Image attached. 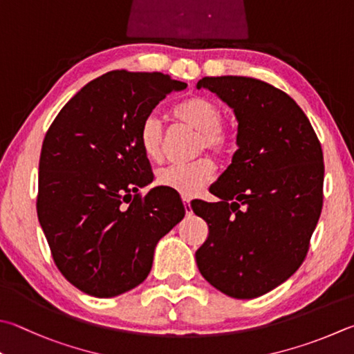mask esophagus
I'll return each instance as SVG.
<instances>
[{
    "instance_id": "obj_1",
    "label": "esophagus",
    "mask_w": 354,
    "mask_h": 354,
    "mask_svg": "<svg viewBox=\"0 0 354 354\" xmlns=\"http://www.w3.org/2000/svg\"><path fill=\"white\" fill-rule=\"evenodd\" d=\"M183 203H184L185 215H190V214H192V207H190V199H187V198H184V199H183Z\"/></svg>"
}]
</instances>
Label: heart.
Returning a JSON list of instances; mask_svg holds the SVG:
<instances>
[{
  "label": "heart",
  "instance_id": "heart-1",
  "mask_svg": "<svg viewBox=\"0 0 354 354\" xmlns=\"http://www.w3.org/2000/svg\"><path fill=\"white\" fill-rule=\"evenodd\" d=\"M173 114L199 133L198 151L207 149L216 156H224L232 149V138L221 127L223 111L216 102L196 95L178 105ZM139 144L149 159L156 160L162 155V127L155 114L149 115L140 127ZM214 173V162L209 158H199L192 162L160 167L156 183L185 198H194L209 184Z\"/></svg>",
  "mask_w": 354,
  "mask_h": 354
}]
</instances>
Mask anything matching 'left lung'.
Wrapping results in <instances>:
<instances>
[{
    "label": "left lung",
    "mask_w": 354,
    "mask_h": 354,
    "mask_svg": "<svg viewBox=\"0 0 354 354\" xmlns=\"http://www.w3.org/2000/svg\"><path fill=\"white\" fill-rule=\"evenodd\" d=\"M239 122L232 164L212 185L218 203H192L209 235L195 257L209 283L255 299L304 263L322 212L324 155L310 120L280 89L252 77H203Z\"/></svg>",
    "instance_id": "obj_1"
}]
</instances>
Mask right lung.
Masks as SVG:
<instances>
[{
  "label": "right lung",
  "mask_w": 354,
  "mask_h": 354,
  "mask_svg": "<svg viewBox=\"0 0 354 354\" xmlns=\"http://www.w3.org/2000/svg\"><path fill=\"white\" fill-rule=\"evenodd\" d=\"M187 83L162 73L111 71L86 83L44 136L38 221L65 279L115 297L150 274L158 241L185 215L181 198L153 181L139 131L160 100Z\"/></svg>",
  "instance_id": "1"
}]
</instances>
